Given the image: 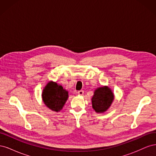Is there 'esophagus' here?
I'll return each instance as SVG.
<instances>
[{
	"label": "esophagus",
	"instance_id": "esophagus-1",
	"mask_svg": "<svg viewBox=\"0 0 156 156\" xmlns=\"http://www.w3.org/2000/svg\"><path fill=\"white\" fill-rule=\"evenodd\" d=\"M83 94H84V91H83V90H79V91L78 92V94H79V95L82 96V95H83Z\"/></svg>",
	"mask_w": 156,
	"mask_h": 156
}]
</instances>
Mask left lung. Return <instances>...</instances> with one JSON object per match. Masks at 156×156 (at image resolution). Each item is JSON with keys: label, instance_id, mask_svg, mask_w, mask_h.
I'll return each mask as SVG.
<instances>
[{"label": "left lung", "instance_id": "left-lung-1", "mask_svg": "<svg viewBox=\"0 0 156 156\" xmlns=\"http://www.w3.org/2000/svg\"><path fill=\"white\" fill-rule=\"evenodd\" d=\"M114 100V94L107 86L99 87L94 91L92 98V108L98 113L105 112Z\"/></svg>", "mask_w": 156, "mask_h": 156}]
</instances>
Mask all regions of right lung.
I'll return each instance as SVG.
<instances>
[{"instance_id":"1","label":"right lung","mask_w":156,"mask_h":156,"mask_svg":"<svg viewBox=\"0 0 156 156\" xmlns=\"http://www.w3.org/2000/svg\"><path fill=\"white\" fill-rule=\"evenodd\" d=\"M42 100L51 110L58 112L63 108L68 98V92L55 82H49L42 92Z\"/></svg>"}]
</instances>
